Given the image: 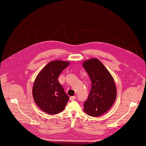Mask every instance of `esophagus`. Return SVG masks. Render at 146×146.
<instances>
[{"label": "esophagus", "instance_id": "34e87169", "mask_svg": "<svg viewBox=\"0 0 146 146\" xmlns=\"http://www.w3.org/2000/svg\"><path fill=\"white\" fill-rule=\"evenodd\" d=\"M76 99V97L75 96H71L70 97V101H74Z\"/></svg>", "mask_w": 146, "mask_h": 146}]
</instances>
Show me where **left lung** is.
<instances>
[{
  "label": "left lung",
  "instance_id": "left-lung-1",
  "mask_svg": "<svg viewBox=\"0 0 146 146\" xmlns=\"http://www.w3.org/2000/svg\"><path fill=\"white\" fill-rule=\"evenodd\" d=\"M83 66L88 74L92 88L84 102V110L90 116L97 117L106 113L114 102L117 92L111 75L97 59H92L83 63Z\"/></svg>",
  "mask_w": 146,
  "mask_h": 146
}]
</instances>
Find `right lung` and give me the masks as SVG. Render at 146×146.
<instances>
[{"label": "right lung", "mask_w": 146, "mask_h": 146, "mask_svg": "<svg viewBox=\"0 0 146 146\" xmlns=\"http://www.w3.org/2000/svg\"><path fill=\"white\" fill-rule=\"evenodd\" d=\"M69 62L55 60L49 63L37 75L33 87V96L37 105L49 114L60 113L65 108L69 97L58 81L62 71Z\"/></svg>", "instance_id": "right-lung-1"}]
</instances>
